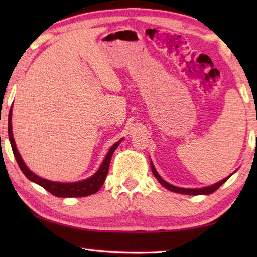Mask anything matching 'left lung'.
<instances>
[{
  "instance_id": "8db88e82",
  "label": "left lung",
  "mask_w": 257,
  "mask_h": 257,
  "mask_svg": "<svg viewBox=\"0 0 257 257\" xmlns=\"http://www.w3.org/2000/svg\"><path fill=\"white\" fill-rule=\"evenodd\" d=\"M150 166H151V170H152V172H154V176L157 178L158 181H159V182L163 185V187L167 188L168 190L172 191V192L182 193V194H189V195L211 194V193L214 192V191H216L217 189H219V188L221 187V185H222L223 183H224L228 178L231 177V176H228V177H226L225 179H223L222 181L217 182V183L213 184V185H210V187H205V188H201V189H185V188H179V187H176V185H172V184H170V183H168L167 181H165V180H163V179L159 176V174H158L157 170H156L155 167H154V163L150 162Z\"/></svg>"
}]
</instances>
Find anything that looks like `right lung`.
<instances>
[{"label":"right lung","mask_w":257,"mask_h":257,"mask_svg":"<svg viewBox=\"0 0 257 257\" xmlns=\"http://www.w3.org/2000/svg\"><path fill=\"white\" fill-rule=\"evenodd\" d=\"M9 138L11 147H12L13 154L16 161H18V165L20 169L25 174V177L30 180L32 182H35L38 185L44 188L48 192L52 193L53 195L58 196V198H78V196H87L90 194L96 193L98 190H99L103 182H105V179L107 177V173L109 170V165H110V159L112 157L113 151L117 149L119 144L121 143L122 139L117 141L116 144L112 145V147L109 149L107 156L103 159L101 166L98 169L97 172L91 176L90 178L83 180V181L78 182H73V183H61V182H54L50 181V180L43 179L41 177L36 176L35 173H33L29 168L25 166V163L22 159V157L19 154V150L16 148L15 141L13 138V133H12V109L10 110L9 113Z\"/></svg>","instance_id":"obj_1"}]
</instances>
